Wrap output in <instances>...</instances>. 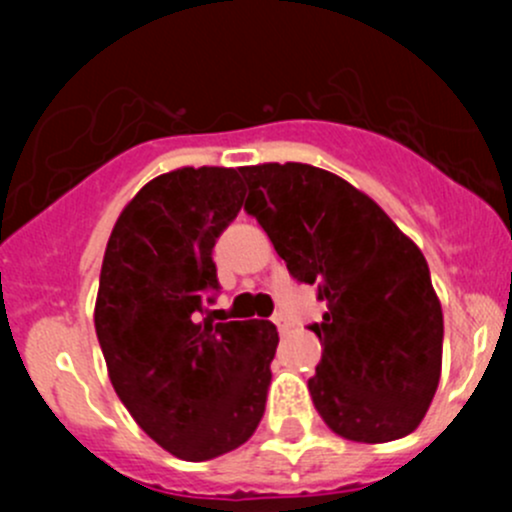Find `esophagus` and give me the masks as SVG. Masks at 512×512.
I'll return each mask as SVG.
<instances>
[{"instance_id": "obj_1", "label": "esophagus", "mask_w": 512, "mask_h": 512, "mask_svg": "<svg viewBox=\"0 0 512 512\" xmlns=\"http://www.w3.org/2000/svg\"><path fill=\"white\" fill-rule=\"evenodd\" d=\"M272 322H275L277 332H280V334H287V332H289V324L285 322V319H282V317H280V314H277V317H275V319H272Z\"/></svg>"}]
</instances>
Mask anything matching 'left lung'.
I'll return each instance as SVG.
<instances>
[{"label": "left lung", "mask_w": 512, "mask_h": 512, "mask_svg": "<svg viewBox=\"0 0 512 512\" xmlns=\"http://www.w3.org/2000/svg\"><path fill=\"white\" fill-rule=\"evenodd\" d=\"M255 215L294 280L327 302L307 381L337 436L386 443L416 431L441 379L443 312L423 252L366 193L307 163L240 168Z\"/></svg>", "instance_id": "left-lung-1"}]
</instances>
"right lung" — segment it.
Instances as JSON below:
<instances>
[{"mask_svg":"<svg viewBox=\"0 0 512 512\" xmlns=\"http://www.w3.org/2000/svg\"><path fill=\"white\" fill-rule=\"evenodd\" d=\"M245 200L240 170L178 168L121 210L101 265L94 324L133 421L173 456L235 451L265 414L277 329L200 319L218 289L213 247Z\"/></svg>","mask_w":512,"mask_h":512,"instance_id":"add662e5","label":"right lung"}]
</instances>
